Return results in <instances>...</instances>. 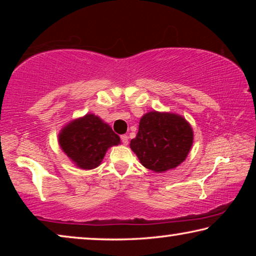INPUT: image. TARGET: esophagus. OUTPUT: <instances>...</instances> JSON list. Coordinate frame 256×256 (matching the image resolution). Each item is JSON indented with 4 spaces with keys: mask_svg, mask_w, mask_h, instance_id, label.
<instances>
[{
    "mask_svg": "<svg viewBox=\"0 0 256 256\" xmlns=\"http://www.w3.org/2000/svg\"><path fill=\"white\" fill-rule=\"evenodd\" d=\"M120 140H122V142H123L125 146L128 144V136H125V134H123V136H120Z\"/></svg>",
    "mask_w": 256,
    "mask_h": 256,
    "instance_id": "34e87169",
    "label": "esophagus"
}]
</instances>
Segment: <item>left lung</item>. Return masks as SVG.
<instances>
[{
  "label": "left lung",
  "instance_id": "1",
  "mask_svg": "<svg viewBox=\"0 0 256 256\" xmlns=\"http://www.w3.org/2000/svg\"><path fill=\"white\" fill-rule=\"evenodd\" d=\"M192 144L193 130L188 120L172 112L154 110L142 116L130 146L146 168L164 172L183 162Z\"/></svg>",
  "mask_w": 256,
  "mask_h": 256
}]
</instances>
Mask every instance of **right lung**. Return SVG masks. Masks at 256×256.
Segmentation results:
<instances>
[{"instance_id":"right-lung-1","label":"right lung","mask_w":256,"mask_h":256,"mask_svg":"<svg viewBox=\"0 0 256 256\" xmlns=\"http://www.w3.org/2000/svg\"><path fill=\"white\" fill-rule=\"evenodd\" d=\"M60 146L81 170H94L100 164L106 151L120 144V136L110 125L94 114H86L64 126L58 134Z\"/></svg>"}]
</instances>
